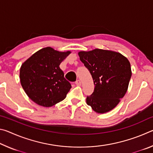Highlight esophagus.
I'll list each match as a JSON object with an SVG mask.
<instances>
[{
    "label": "esophagus",
    "mask_w": 153,
    "mask_h": 153,
    "mask_svg": "<svg viewBox=\"0 0 153 153\" xmlns=\"http://www.w3.org/2000/svg\"><path fill=\"white\" fill-rule=\"evenodd\" d=\"M75 84H76L77 86H80L81 85V81H80L79 79H77L76 81V82H75Z\"/></svg>",
    "instance_id": "1"
}]
</instances>
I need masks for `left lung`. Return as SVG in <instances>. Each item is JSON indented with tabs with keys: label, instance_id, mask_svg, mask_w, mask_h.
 Listing matches in <instances>:
<instances>
[{
	"label": "left lung",
	"instance_id": "8db88e82",
	"mask_svg": "<svg viewBox=\"0 0 153 153\" xmlns=\"http://www.w3.org/2000/svg\"><path fill=\"white\" fill-rule=\"evenodd\" d=\"M78 55L95 86L92 94L87 96L86 103L97 113L108 112L128 90L131 76L130 63L121 54L102 49L81 51Z\"/></svg>",
	"mask_w": 153,
	"mask_h": 153
}]
</instances>
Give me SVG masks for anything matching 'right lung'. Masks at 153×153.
Listing matches in <instances>:
<instances>
[{"label":"right lung","mask_w":153,"mask_h":153,"mask_svg":"<svg viewBox=\"0 0 153 153\" xmlns=\"http://www.w3.org/2000/svg\"><path fill=\"white\" fill-rule=\"evenodd\" d=\"M70 51L59 52L51 47L38 51L22 64L21 84L31 100L49 107L65 98L71 85L59 67Z\"/></svg>","instance_id":"obj_1"}]
</instances>
